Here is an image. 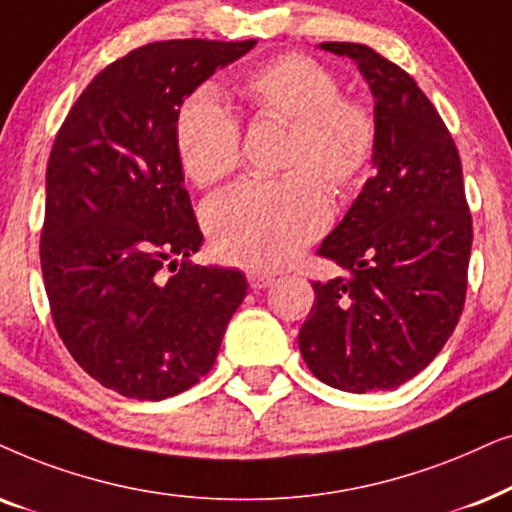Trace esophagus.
Masks as SVG:
<instances>
[{
    "label": "esophagus",
    "instance_id": "obj_1",
    "mask_svg": "<svg viewBox=\"0 0 512 512\" xmlns=\"http://www.w3.org/2000/svg\"><path fill=\"white\" fill-rule=\"evenodd\" d=\"M248 283H250V288L264 290V288H271V285L276 283V276L267 274V271L252 269V271H248Z\"/></svg>",
    "mask_w": 512,
    "mask_h": 512
}]
</instances>
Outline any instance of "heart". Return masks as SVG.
Listing matches in <instances>:
<instances>
[{
    "label": "heart",
    "mask_w": 512,
    "mask_h": 512,
    "mask_svg": "<svg viewBox=\"0 0 512 512\" xmlns=\"http://www.w3.org/2000/svg\"><path fill=\"white\" fill-rule=\"evenodd\" d=\"M252 117L288 124L281 180H245L210 203L206 224L222 260L278 269L302 252L330 222L327 187L349 194L370 170L379 142L374 109L342 95L337 74L306 53H281L236 81ZM180 166L196 187H213L241 163V126L201 91L175 117Z\"/></svg>",
    "instance_id": "heart-1"
}]
</instances>
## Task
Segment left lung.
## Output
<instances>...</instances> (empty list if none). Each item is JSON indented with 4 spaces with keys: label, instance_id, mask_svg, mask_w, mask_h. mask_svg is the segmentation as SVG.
I'll return each instance as SVG.
<instances>
[{
    "label": "left lung",
    "instance_id": "obj_1",
    "mask_svg": "<svg viewBox=\"0 0 512 512\" xmlns=\"http://www.w3.org/2000/svg\"><path fill=\"white\" fill-rule=\"evenodd\" d=\"M358 63L374 95V173L318 255L342 278L313 281L299 351L327 386L386 391L417 377L466 304L473 245L459 149L403 67L365 44L325 42Z\"/></svg>",
    "mask_w": 512,
    "mask_h": 512
}]
</instances>
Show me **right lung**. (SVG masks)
Returning <instances> with one entry per match:
<instances>
[{"instance_id": "obj_1", "label": "right lung", "mask_w": 512, "mask_h": 512, "mask_svg": "<svg viewBox=\"0 0 512 512\" xmlns=\"http://www.w3.org/2000/svg\"><path fill=\"white\" fill-rule=\"evenodd\" d=\"M252 46L133 49L84 88L51 147L39 257L53 325L84 372L126 398L194 386L248 295L241 271L189 260L203 234L173 128L187 95Z\"/></svg>"}]
</instances>
